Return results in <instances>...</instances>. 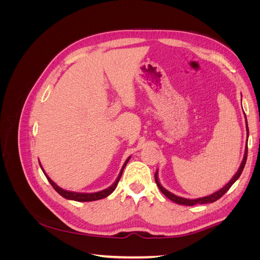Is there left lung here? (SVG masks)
I'll list each match as a JSON object with an SVG mask.
<instances>
[{
	"instance_id": "obj_1",
	"label": "left lung",
	"mask_w": 260,
	"mask_h": 260,
	"mask_svg": "<svg viewBox=\"0 0 260 260\" xmlns=\"http://www.w3.org/2000/svg\"><path fill=\"white\" fill-rule=\"evenodd\" d=\"M245 118H246V116H245ZM246 130H247V138H248V125H247V120H246ZM246 159H247V146L245 147V153H244L243 160H242V162H241V165H240V167H239V169H238V171H237V174H235V175L232 177V179H231V180L229 181V182H228L223 187H221V188H220V190H218L217 192L212 193V194H210V195L204 196V198L193 199V200H192V199H184V198H180V196H177V195H175L174 193L169 192V191L166 190V188H165V187L160 184V182H159V179H158V170H157V171L155 172V181H156L157 186H158L159 190L161 191V193H162L165 196H167V198H168L169 200H171L172 202H175V203L179 204V205L193 206V205H196V204L214 203V202H216L217 200H219L220 198H221V196L232 186V184L235 182V181H237V180L240 178V176H241V174H242V171H243V169H244V166H245V164H246Z\"/></svg>"
}]
</instances>
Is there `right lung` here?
<instances>
[{
  "label": "right lung",
  "mask_w": 260,
  "mask_h": 260,
  "mask_svg": "<svg viewBox=\"0 0 260 260\" xmlns=\"http://www.w3.org/2000/svg\"><path fill=\"white\" fill-rule=\"evenodd\" d=\"M129 159H130V157H128L127 160L124 161L123 166H122V168H121V170H120V172H119V176L117 177V179L115 180V182H114L111 186H108L107 188H105V190H102V191H99V192H94V193H79V192H73V191L64 190V188L59 187L48 175L45 174V171L43 170L40 161H39V164H40V167H41V169H42V171H43V174L45 175L46 179L49 180V182L51 183V185L54 187V190L56 191L59 195H61L62 198L66 199V200L76 201V202H93V201H98V200L105 199V198H107L108 195H111V194L114 192V190L116 188L118 182H119V180H120V178H121L122 171H123V169H124V167H125V165L128 164Z\"/></svg>",
  "instance_id": "right-lung-1"
}]
</instances>
